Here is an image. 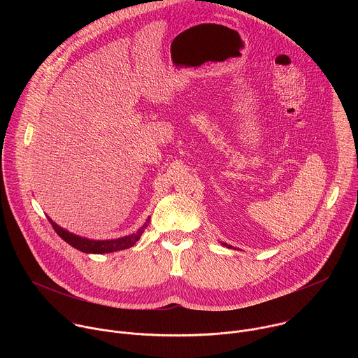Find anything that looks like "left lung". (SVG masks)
Masks as SVG:
<instances>
[{
  "instance_id": "obj_1",
  "label": "left lung",
  "mask_w": 358,
  "mask_h": 358,
  "mask_svg": "<svg viewBox=\"0 0 358 358\" xmlns=\"http://www.w3.org/2000/svg\"><path fill=\"white\" fill-rule=\"evenodd\" d=\"M222 245H224V246H228V245H227V243H222Z\"/></svg>"
}]
</instances>
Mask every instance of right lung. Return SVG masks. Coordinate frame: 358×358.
I'll list each match as a JSON object with an SVG mask.
<instances>
[{"label":"right lung","instance_id":"add662e5","mask_svg":"<svg viewBox=\"0 0 358 358\" xmlns=\"http://www.w3.org/2000/svg\"><path fill=\"white\" fill-rule=\"evenodd\" d=\"M49 222L52 224V228L55 229V232L65 241L68 242L71 246L76 248L78 250H82L85 253H110V252H116V250H122V249H127L130 246H133L141 236V234L144 232L147 222H150L147 220V222L137 229V232L123 236V238H117V239H109V241H93V239H86L82 236H76L65 229H62L59 225H57L52 220L48 218Z\"/></svg>","mask_w":358,"mask_h":358}]
</instances>
